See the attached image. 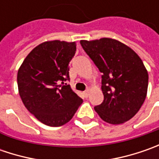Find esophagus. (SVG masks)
Returning a JSON list of instances; mask_svg holds the SVG:
<instances>
[{"label": "esophagus", "mask_w": 159, "mask_h": 159, "mask_svg": "<svg viewBox=\"0 0 159 159\" xmlns=\"http://www.w3.org/2000/svg\"><path fill=\"white\" fill-rule=\"evenodd\" d=\"M89 89H88L87 91H85V92H83V95L85 97H88L89 96Z\"/></svg>", "instance_id": "1"}]
</instances>
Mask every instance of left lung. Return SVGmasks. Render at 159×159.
<instances>
[{
    "label": "left lung",
    "mask_w": 159,
    "mask_h": 159,
    "mask_svg": "<svg viewBox=\"0 0 159 159\" xmlns=\"http://www.w3.org/2000/svg\"><path fill=\"white\" fill-rule=\"evenodd\" d=\"M85 52L102 73L101 104L95 107L102 120L118 125L131 119L147 95L149 75L142 59L119 40H80Z\"/></svg>",
    "instance_id": "left-lung-1"
}]
</instances>
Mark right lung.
Masks as SVG:
<instances>
[{
	"instance_id": "1",
	"label": "right lung",
	"mask_w": 159,
	"mask_h": 159,
	"mask_svg": "<svg viewBox=\"0 0 159 159\" xmlns=\"http://www.w3.org/2000/svg\"><path fill=\"white\" fill-rule=\"evenodd\" d=\"M76 42L45 41L34 48L17 72V86L25 108L41 123L61 126L72 119L83 100L72 91L69 64Z\"/></svg>"
}]
</instances>
